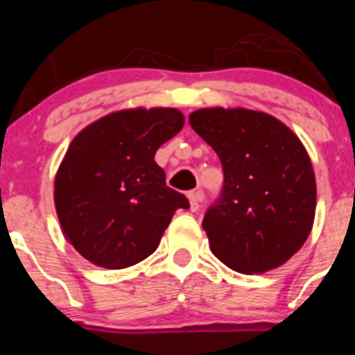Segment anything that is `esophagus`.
Here are the masks:
<instances>
[{
    "instance_id": "obj_1",
    "label": "esophagus",
    "mask_w": 355,
    "mask_h": 355,
    "mask_svg": "<svg viewBox=\"0 0 355 355\" xmlns=\"http://www.w3.org/2000/svg\"><path fill=\"white\" fill-rule=\"evenodd\" d=\"M187 198H189V209H191L192 213L199 211L200 200H202V194H200V192H191Z\"/></svg>"
}]
</instances>
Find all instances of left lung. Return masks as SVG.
Listing matches in <instances>:
<instances>
[{"label": "left lung", "instance_id": "left-lung-1", "mask_svg": "<svg viewBox=\"0 0 355 355\" xmlns=\"http://www.w3.org/2000/svg\"><path fill=\"white\" fill-rule=\"evenodd\" d=\"M189 121L225 173L202 221L211 252L244 275L280 268L307 241L316 213V177L300 139L278 118L245 108H202Z\"/></svg>", "mask_w": 355, "mask_h": 355}]
</instances>
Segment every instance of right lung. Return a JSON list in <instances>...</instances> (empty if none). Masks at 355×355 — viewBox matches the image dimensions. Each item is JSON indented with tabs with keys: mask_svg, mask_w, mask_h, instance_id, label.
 I'll list each match as a JSON object with an SVG mask.
<instances>
[{
	"mask_svg": "<svg viewBox=\"0 0 355 355\" xmlns=\"http://www.w3.org/2000/svg\"><path fill=\"white\" fill-rule=\"evenodd\" d=\"M177 108L113 111L82 128L55 177L63 235L89 263L106 270L151 256L184 194L166 187L157 149L182 130Z\"/></svg>",
	"mask_w": 355,
	"mask_h": 355,
	"instance_id": "obj_1",
	"label": "right lung"
}]
</instances>
